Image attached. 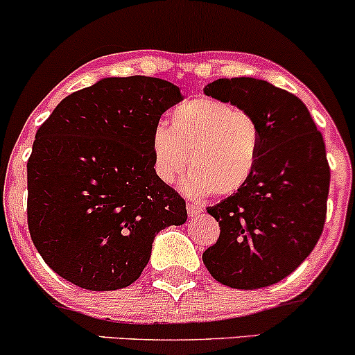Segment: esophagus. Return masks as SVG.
I'll return each instance as SVG.
<instances>
[{"instance_id":"1","label":"esophagus","mask_w":355,"mask_h":355,"mask_svg":"<svg viewBox=\"0 0 355 355\" xmlns=\"http://www.w3.org/2000/svg\"><path fill=\"white\" fill-rule=\"evenodd\" d=\"M187 211H189V217H197L198 214H202L203 207L197 205V203H187Z\"/></svg>"}]
</instances>
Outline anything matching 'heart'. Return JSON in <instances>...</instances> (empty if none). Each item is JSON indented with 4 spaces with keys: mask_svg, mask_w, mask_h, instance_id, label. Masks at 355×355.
<instances>
[{
    "mask_svg": "<svg viewBox=\"0 0 355 355\" xmlns=\"http://www.w3.org/2000/svg\"><path fill=\"white\" fill-rule=\"evenodd\" d=\"M170 128L158 125L152 135L155 173L173 183L189 164L182 190L190 197L214 191L225 197L247 185L260 153V128L252 113L211 96L187 100L168 115Z\"/></svg>",
    "mask_w": 355,
    "mask_h": 355,
    "instance_id": "heart-1",
    "label": "heart"
}]
</instances>
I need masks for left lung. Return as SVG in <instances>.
I'll list each match as a JSON object with an SVG mask.
<instances>
[{"instance_id":"8db88e82","label":"left lung","mask_w":355,"mask_h":355,"mask_svg":"<svg viewBox=\"0 0 355 355\" xmlns=\"http://www.w3.org/2000/svg\"><path fill=\"white\" fill-rule=\"evenodd\" d=\"M203 93L247 110L260 128L252 178L207 209L220 237L203 252V263L227 287H268L311 255L324 230L331 183L324 138L302 101L268 81L220 78Z\"/></svg>"}]
</instances>
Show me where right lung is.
Here are the masks:
<instances>
[{
  "label": "right lung",
  "instance_id": "right-lung-1",
  "mask_svg": "<svg viewBox=\"0 0 355 355\" xmlns=\"http://www.w3.org/2000/svg\"><path fill=\"white\" fill-rule=\"evenodd\" d=\"M183 100L152 76L103 78L61 100L28 160V229L48 267L81 288L116 291L141 275L185 200L157 177L152 135Z\"/></svg>",
  "mask_w": 355,
  "mask_h": 355
}]
</instances>
